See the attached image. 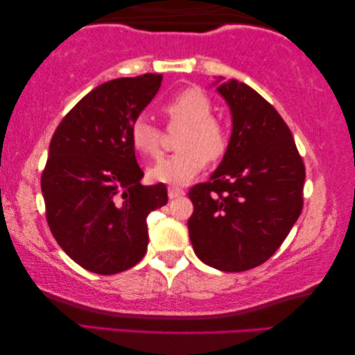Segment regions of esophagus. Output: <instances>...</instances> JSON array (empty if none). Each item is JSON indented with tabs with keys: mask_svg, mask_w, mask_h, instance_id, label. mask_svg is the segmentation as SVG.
Returning a JSON list of instances; mask_svg holds the SVG:
<instances>
[{
	"mask_svg": "<svg viewBox=\"0 0 355 355\" xmlns=\"http://www.w3.org/2000/svg\"><path fill=\"white\" fill-rule=\"evenodd\" d=\"M184 193H186V192H184V191H182V189H179V187H176V186H169V187H168V197H169V198H171V200H173V198L182 197V196H184Z\"/></svg>",
	"mask_w": 355,
	"mask_h": 355,
	"instance_id": "1",
	"label": "esophagus"
}]
</instances>
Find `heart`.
<instances>
[{"label":"heart","instance_id":"b5f03b06","mask_svg":"<svg viewBox=\"0 0 355 355\" xmlns=\"http://www.w3.org/2000/svg\"><path fill=\"white\" fill-rule=\"evenodd\" d=\"M213 103L200 89L179 92L164 105L173 125L182 128L179 134V152L162 158L148 169L153 181L186 184L205 166L207 158L220 159L227 148V130L220 119L213 118ZM130 142L145 157H157L162 150V132L147 116H139L130 124Z\"/></svg>","mask_w":355,"mask_h":355}]
</instances>
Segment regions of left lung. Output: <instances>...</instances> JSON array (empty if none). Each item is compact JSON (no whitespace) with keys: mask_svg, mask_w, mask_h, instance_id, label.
Wrapping results in <instances>:
<instances>
[{"mask_svg":"<svg viewBox=\"0 0 355 355\" xmlns=\"http://www.w3.org/2000/svg\"><path fill=\"white\" fill-rule=\"evenodd\" d=\"M230 106L231 139L210 181L193 186L187 227L193 252L220 271H245L270 259L302 211L305 168L293 134L263 96L218 77Z\"/></svg>","mask_w":355,"mask_h":355,"instance_id":"8db88e82","label":"left lung"}]
</instances>
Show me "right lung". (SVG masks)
<instances>
[{
	"instance_id": "right-lung-1",
	"label": "right lung",
	"mask_w": 355,
	"mask_h": 355,
	"mask_svg": "<svg viewBox=\"0 0 355 355\" xmlns=\"http://www.w3.org/2000/svg\"><path fill=\"white\" fill-rule=\"evenodd\" d=\"M162 79L144 74L105 82L53 134L42 174L46 221L61 249L92 273L137 265L148 245V213L168 202L164 184H140L144 171L129 135Z\"/></svg>"
}]
</instances>
